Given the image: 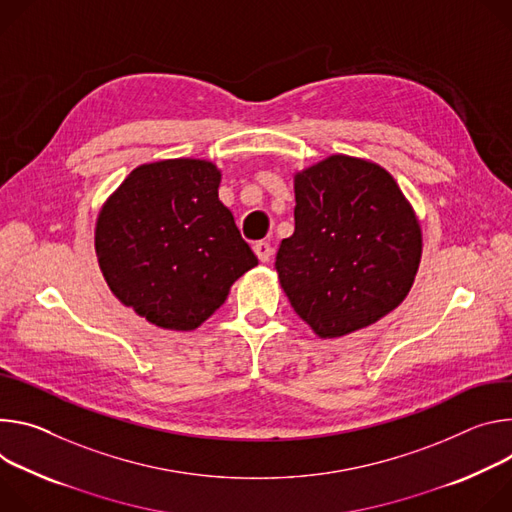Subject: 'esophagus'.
<instances>
[{"label":"esophagus","instance_id":"esophagus-1","mask_svg":"<svg viewBox=\"0 0 512 512\" xmlns=\"http://www.w3.org/2000/svg\"><path fill=\"white\" fill-rule=\"evenodd\" d=\"M254 252H256V256H258L260 262H268L270 256H272V246H270L268 242L260 240V242L254 244Z\"/></svg>","mask_w":512,"mask_h":512}]
</instances>
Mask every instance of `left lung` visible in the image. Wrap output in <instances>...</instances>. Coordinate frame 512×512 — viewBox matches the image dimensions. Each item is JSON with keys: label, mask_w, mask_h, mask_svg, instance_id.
I'll use <instances>...</instances> for the list:
<instances>
[{"label": "left lung", "mask_w": 512, "mask_h": 512, "mask_svg": "<svg viewBox=\"0 0 512 512\" xmlns=\"http://www.w3.org/2000/svg\"><path fill=\"white\" fill-rule=\"evenodd\" d=\"M295 232L276 272L295 313L323 339L368 327L409 295L423 250L419 219L380 164L346 154L295 175Z\"/></svg>", "instance_id": "left-lung-1"}]
</instances>
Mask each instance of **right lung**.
<instances>
[{
	"label": "right lung",
	"instance_id": "1",
	"mask_svg": "<svg viewBox=\"0 0 512 512\" xmlns=\"http://www.w3.org/2000/svg\"><path fill=\"white\" fill-rule=\"evenodd\" d=\"M209 160L140 164L103 203L95 252L111 293L162 329L191 331L258 264Z\"/></svg>",
	"mask_w": 512,
	"mask_h": 512
}]
</instances>
